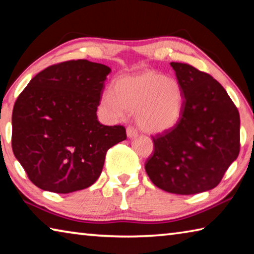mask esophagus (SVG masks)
Wrapping results in <instances>:
<instances>
[{"label": "esophagus", "instance_id": "34e87169", "mask_svg": "<svg viewBox=\"0 0 254 254\" xmlns=\"http://www.w3.org/2000/svg\"><path fill=\"white\" fill-rule=\"evenodd\" d=\"M127 134L128 137H134L137 134V131L132 126H128L127 127Z\"/></svg>", "mask_w": 254, "mask_h": 254}]
</instances>
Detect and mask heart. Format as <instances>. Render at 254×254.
Here are the masks:
<instances>
[{"label": "heart", "mask_w": 254, "mask_h": 254, "mask_svg": "<svg viewBox=\"0 0 254 254\" xmlns=\"http://www.w3.org/2000/svg\"><path fill=\"white\" fill-rule=\"evenodd\" d=\"M102 107L112 119L135 111L137 126L149 133L173 128L182 118L184 92L179 81L154 70H145L115 80L113 92L102 95Z\"/></svg>", "instance_id": "obj_1"}]
</instances>
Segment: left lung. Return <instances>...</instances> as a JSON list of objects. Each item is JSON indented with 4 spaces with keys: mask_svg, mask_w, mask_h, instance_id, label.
Masks as SVG:
<instances>
[{
    "mask_svg": "<svg viewBox=\"0 0 254 254\" xmlns=\"http://www.w3.org/2000/svg\"><path fill=\"white\" fill-rule=\"evenodd\" d=\"M184 92L182 118L152 136L145 161L151 182L162 190L192 195L213 189L240 152V114L224 87L188 64L170 63Z\"/></svg>",
    "mask_w": 254,
    "mask_h": 254,
    "instance_id": "1",
    "label": "left lung"
}]
</instances>
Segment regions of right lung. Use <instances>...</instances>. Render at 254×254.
Listing matches in <instances>:
<instances>
[{"instance_id": "obj_1", "label": "right lung", "mask_w": 254, "mask_h": 254, "mask_svg": "<svg viewBox=\"0 0 254 254\" xmlns=\"http://www.w3.org/2000/svg\"><path fill=\"white\" fill-rule=\"evenodd\" d=\"M111 68L86 59L47 67L30 80L12 113V150L29 179L57 194L96 182L107 150L127 139L96 111Z\"/></svg>"}]
</instances>
